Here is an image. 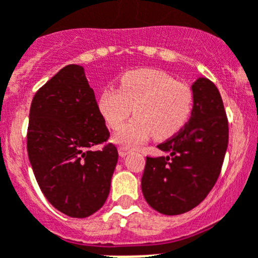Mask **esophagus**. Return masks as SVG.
Listing matches in <instances>:
<instances>
[{"instance_id":"34e87169","label":"esophagus","mask_w":258,"mask_h":258,"mask_svg":"<svg viewBox=\"0 0 258 258\" xmlns=\"http://www.w3.org/2000/svg\"><path fill=\"white\" fill-rule=\"evenodd\" d=\"M129 153H131V150H127V149H125V148H120V149H118V154H120L121 158H125V157H126V155L129 154Z\"/></svg>"}]
</instances>
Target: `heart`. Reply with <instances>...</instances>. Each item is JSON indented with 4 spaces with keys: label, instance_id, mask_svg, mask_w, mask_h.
Wrapping results in <instances>:
<instances>
[{
    "label": "heart",
    "instance_id": "1",
    "mask_svg": "<svg viewBox=\"0 0 258 258\" xmlns=\"http://www.w3.org/2000/svg\"><path fill=\"white\" fill-rule=\"evenodd\" d=\"M192 103L191 89L166 72L138 68L121 75L118 89H104L97 106L112 129L124 124L133 108L136 117L114 134L113 141L121 148L137 149L153 134L157 140L175 136L190 118Z\"/></svg>",
    "mask_w": 258,
    "mask_h": 258
}]
</instances>
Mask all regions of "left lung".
Listing matches in <instances>:
<instances>
[{
  "instance_id": "left-lung-1",
  "label": "left lung",
  "mask_w": 258,
  "mask_h": 258,
  "mask_svg": "<svg viewBox=\"0 0 258 258\" xmlns=\"http://www.w3.org/2000/svg\"><path fill=\"white\" fill-rule=\"evenodd\" d=\"M192 112L182 131L163 144L165 157H146L141 188L149 206L180 215L204 201L220 174L228 146V121L220 92L207 78L191 86Z\"/></svg>"
}]
</instances>
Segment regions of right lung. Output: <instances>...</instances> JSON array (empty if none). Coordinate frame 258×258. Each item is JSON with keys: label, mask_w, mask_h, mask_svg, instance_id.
Instances as JSON below:
<instances>
[{"label": "right lung", "mask_w": 258, "mask_h": 258, "mask_svg": "<svg viewBox=\"0 0 258 258\" xmlns=\"http://www.w3.org/2000/svg\"><path fill=\"white\" fill-rule=\"evenodd\" d=\"M27 154L34 175L57 211L88 218L109 195L118 153L82 66L61 68L35 93L30 106Z\"/></svg>", "instance_id": "add662e5"}]
</instances>
